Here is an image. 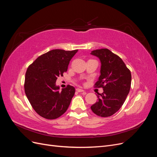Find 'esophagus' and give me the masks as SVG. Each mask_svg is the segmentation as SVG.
Returning a JSON list of instances; mask_svg holds the SVG:
<instances>
[{
  "label": "esophagus",
  "instance_id": "34e87169",
  "mask_svg": "<svg viewBox=\"0 0 157 157\" xmlns=\"http://www.w3.org/2000/svg\"><path fill=\"white\" fill-rule=\"evenodd\" d=\"M76 91L78 92H84V90L81 89V88H77V89H76Z\"/></svg>",
  "mask_w": 157,
  "mask_h": 157
}]
</instances>
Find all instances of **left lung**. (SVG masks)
Segmentation results:
<instances>
[{"label":"left lung","mask_w":157,"mask_h":157,"mask_svg":"<svg viewBox=\"0 0 157 157\" xmlns=\"http://www.w3.org/2000/svg\"><path fill=\"white\" fill-rule=\"evenodd\" d=\"M91 54L101 61V75L95 86L103 89L102 94L98 93V101L91 109L99 117H110L126 100L131 86V72L119 56L107 48L93 50Z\"/></svg>","instance_id":"8db88e82"}]
</instances>
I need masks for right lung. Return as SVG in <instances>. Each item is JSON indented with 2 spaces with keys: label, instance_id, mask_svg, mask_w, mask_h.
I'll return each instance as SVG.
<instances>
[{
  "label": "right lung",
  "instance_id": "right-lung-1",
  "mask_svg": "<svg viewBox=\"0 0 157 157\" xmlns=\"http://www.w3.org/2000/svg\"><path fill=\"white\" fill-rule=\"evenodd\" d=\"M77 52L52 50L39 56L28 67L25 92L33 108L42 117L56 119L67 110L75 89L67 85L59 91L56 82L67 71L69 61Z\"/></svg>",
  "mask_w": 157,
  "mask_h": 157
}]
</instances>
